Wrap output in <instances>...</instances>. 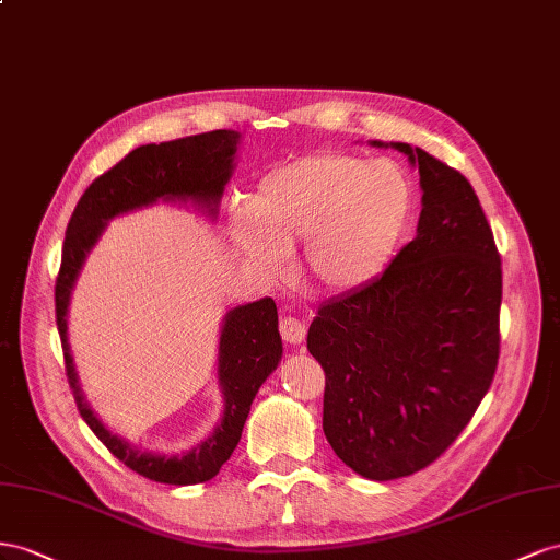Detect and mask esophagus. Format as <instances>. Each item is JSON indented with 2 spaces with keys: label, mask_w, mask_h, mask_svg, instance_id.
Wrapping results in <instances>:
<instances>
[{
  "label": "esophagus",
  "mask_w": 560,
  "mask_h": 560,
  "mask_svg": "<svg viewBox=\"0 0 560 560\" xmlns=\"http://www.w3.org/2000/svg\"><path fill=\"white\" fill-rule=\"evenodd\" d=\"M279 330H281V338L289 342V345H300L302 340H305V335H307L305 324L298 322L295 316H283L281 324H279Z\"/></svg>",
  "instance_id": "obj_1"
}]
</instances>
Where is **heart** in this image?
<instances>
[{
    "instance_id": "b5f03b06",
    "label": "heart",
    "mask_w": 560,
    "mask_h": 560,
    "mask_svg": "<svg viewBox=\"0 0 560 560\" xmlns=\"http://www.w3.org/2000/svg\"><path fill=\"white\" fill-rule=\"evenodd\" d=\"M412 213L408 173L392 159L314 152L269 171L250 209L230 215L236 246L279 275L302 246L307 277L326 291H351L387 267Z\"/></svg>"
}]
</instances>
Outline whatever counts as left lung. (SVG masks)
Masks as SVG:
<instances>
[{
  "label": "left lung",
  "mask_w": 560,
  "mask_h": 560,
  "mask_svg": "<svg viewBox=\"0 0 560 560\" xmlns=\"http://www.w3.org/2000/svg\"><path fill=\"white\" fill-rule=\"evenodd\" d=\"M418 236L373 281L324 302L307 332L326 373L324 434L347 467L394 481L469 424L500 357L502 262L469 180L408 142Z\"/></svg>",
  "instance_id": "obj_1"
}]
</instances>
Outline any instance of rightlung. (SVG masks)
I'll return each instance as SVG.
<instances>
[{
    "label": "right lung",
    "instance_id": "add662e5",
    "mask_svg": "<svg viewBox=\"0 0 560 560\" xmlns=\"http://www.w3.org/2000/svg\"><path fill=\"white\" fill-rule=\"evenodd\" d=\"M238 140H242L238 131L220 129L136 148L89 185L68 222L66 244H62V262L56 281V324L77 408L112 455L156 483L195 486L211 481L234 453L253 398L262 382L277 371L283 354L275 300L260 298L248 305L232 307L222 318L218 345V387L225 401L222 418L195 448L180 455H166L136 448L133 443L109 431L89 406L70 354V295L89 253L98 244L112 218L162 201L191 203L203 215L215 220L222 191L232 178Z\"/></svg>",
    "mask_w": 560,
    "mask_h": 560
}]
</instances>
